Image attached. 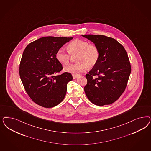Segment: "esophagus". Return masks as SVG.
Instances as JSON below:
<instances>
[{
    "mask_svg": "<svg viewBox=\"0 0 151 151\" xmlns=\"http://www.w3.org/2000/svg\"><path fill=\"white\" fill-rule=\"evenodd\" d=\"M72 76H73V79H76V78H78V77L79 76V74H72Z\"/></svg>",
    "mask_w": 151,
    "mask_h": 151,
    "instance_id": "1",
    "label": "esophagus"
}]
</instances>
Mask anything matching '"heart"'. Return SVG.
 Instances as JSON below:
<instances>
[{"instance_id": "1", "label": "heart", "mask_w": 151, "mask_h": 151, "mask_svg": "<svg viewBox=\"0 0 151 151\" xmlns=\"http://www.w3.org/2000/svg\"><path fill=\"white\" fill-rule=\"evenodd\" d=\"M72 56H76V63L66 66V72L77 74L84 71L86 68L94 67L99 60L100 57L99 50L93 44H89L87 41L76 39L68 45V50L64 48L59 49L55 54L58 61L63 65L68 64Z\"/></svg>"}]
</instances>
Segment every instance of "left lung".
<instances>
[{
	"label": "left lung",
	"instance_id": "obj_1",
	"mask_svg": "<svg viewBox=\"0 0 151 151\" xmlns=\"http://www.w3.org/2000/svg\"><path fill=\"white\" fill-rule=\"evenodd\" d=\"M82 36L91 40L100 52L97 64L86 75L85 93L97 106L111 104L125 91L131 72L126 51L122 44L111 37L93 34Z\"/></svg>",
	"mask_w": 151,
	"mask_h": 151
}]
</instances>
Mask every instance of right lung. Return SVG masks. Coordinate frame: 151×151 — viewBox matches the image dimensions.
Masks as SVG:
<instances>
[{"mask_svg": "<svg viewBox=\"0 0 151 151\" xmlns=\"http://www.w3.org/2000/svg\"><path fill=\"white\" fill-rule=\"evenodd\" d=\"M72 39L42 37L29 43L23 52L20 63V77L30 98L42 107H55L65 97L67 84L73 77L68 72L57 75L63 67L55 54Z\"/></svg>", "mask_w": 151, "mask_h": 151, "instance_id": "right-lung-1", "label": "right lung"}]
</instances>
